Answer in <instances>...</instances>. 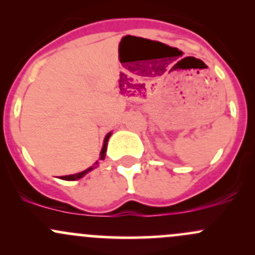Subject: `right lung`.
<instances>
[{"label":"right lung","mask_w":255,"mask_h":255,"mask_svg":"<svg viewBox=\"0 0 255 255\" xmlns=\"http://www.w3.org/2000/svg\"><path fill=\"white\" fill-rule=\"evenodd\" d=\"M112 133H109V134L105 137V142H104V146H102L101 149V153H100V160H104L105 156H106V150H107V142H109L110 137H111ZM95 164H97V161ZM92 169H94V166H90L89 169H86V170L81 171V173H78V174H74V175H66V176H60L61 180H68V181H74V180H78V179H81L82 176L86 175L89 171H91Z\"/></svg>","instance_id":"obj_1"}]
</instances>
